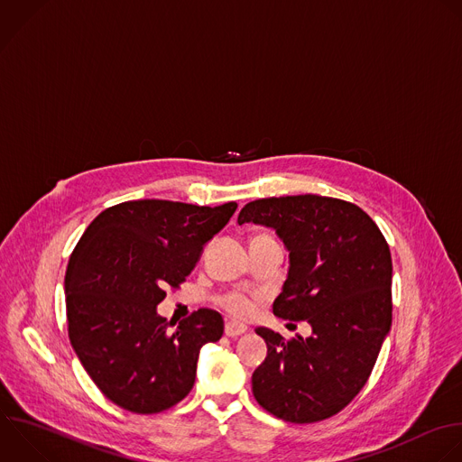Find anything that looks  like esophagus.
Returning a JSON list of instances; mask_svg holds the SVG:
<instances>
[{
  "instance_id": "obj_1",
  "label": "esophagus",
  "mask_w": 462,
  "mask_h": 462,
  "mask_svg": "<svg viewBox=\"0 0 462 462\" xmlns=\"http://www.w3.org/2000/svg\"><path fill=\"white\" fill-rule=\"evenodd\" d=\"M246 330H248V327H246V325H241V323H237V321L228 319V321L225 323V334H226L228 337H237V336L245 334Z\"/></svg>"
}]
</instances>
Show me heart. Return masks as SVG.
Wrapping results in <instances>:
<instances>
[{"label":"heart","mask_w":462,"mask_h":462,"mask_svg":"<svg viewBox=\"0 0 462 462\" xmlns=\"http://www.w3.org/2000/svg\"><path fill=\"white\" fill-rule=\"evenodd\" d=\"M259 237H266V236H259ZM221 302L225 309L236 318H246L254 309L252 299L243 291H230L221 299Z\"/></svg>","instance_id":"obj_1"}]
</instances>
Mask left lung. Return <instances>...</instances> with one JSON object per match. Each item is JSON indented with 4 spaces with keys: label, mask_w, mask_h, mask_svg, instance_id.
<instances>
[{
    "label": "left lung",
    "mask_w": 462,
    "mask_h": 462,
    "mask_svg": "<svg viewBox=\"0 0 462 462\" xmlns=\"http://www.w3.org/2000/svg\"><path fill=\"white\" fill-rule=\"evenodd\" d=\"M237 223L272 228L282 241L288 273L273 314L312 327L291 341L255 328L268 352L252 375L254 397L288 422L328 419L366 384L390 332V248L359 207L314 194L252 201Z\"/></svg>",
    "instance_id": "1"
}]
</instances>
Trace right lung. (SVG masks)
I'll return each mask as SVG.
<instances>
[{
  "label": "right lung",
  "instance_id": "add662e5",
  "mask_svg": "<svg viewBox=\"0 0 462 462\" xmlns=\"http://www.w3.org/2000/svg\"><path fill=\"white\" fill-rule=\"evenodd\" d=\"M236 208L126 201L103 210L81 236L65 275L69 337L114 404L158 413L192 390L199 352L221 339L223 318L201 309L169 334L158 304L167 286L190 275Z\"/></svg>",
  "mask_w": 462,
  "mask_h": 462
}]
</instances>
